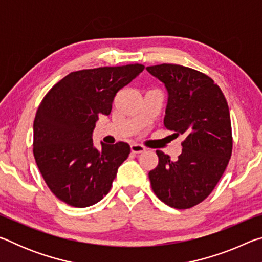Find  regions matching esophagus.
<instances>
[{"instance_id": "esophagus-1", "label": "esophagus", "mask_w": 262, "mask_h": 262, "mask_svg": "<svg viewBox=\"0 0 262 262\" xmlns=\"http://www.w3.org/2000/svg\"><path fill=\"white\" fill-rule=\"evenodd\" d=\"M130 150H132V152H133V154H141V152L145 151V148L143 147V145L134 143V144H132V145H130Z\"/></svg>"}]
</instances>
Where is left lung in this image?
<instances>
[{
    "instance_id": "left-lung-1",
    "label": "left lung",
    "mask_w": 262,
    "mask_h": 262,
    "mask_svg": "<svg viewBox=\"0 0 262 262\" xmlns=\"http://www.w3.org/2000/svg\"><path fill=\"white\" fill-rule=\"evenodd\" d=\"M147 70L166 88L164 125L185 136L177 161L157 150L159 161L149 172L150 183L159 200L187 209L205 200L228 166L232 152L229 106L220 86L198 70L170 63Z\"/></svg>"
}]
</instances>
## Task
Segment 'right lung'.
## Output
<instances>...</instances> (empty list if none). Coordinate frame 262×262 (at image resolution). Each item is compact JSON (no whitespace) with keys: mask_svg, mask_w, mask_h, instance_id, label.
Here are the masks:
<instances>
[{"mask_svg":"<svg viewBox=\"0 0 262 262\" xmlns=\"http://www.w3.org/2000/svg\"><path fill=\"white\" fill-rule=\"evenodd\" d=\"M143 69L136 63L78 70L43 97L33 122V155L43 180L61 201L84 208L110 192L130 147L101 142L98 150L92 133L100 115L111 113L117 92Z\"/></svg>","mask_w":262,"mask_h":262,"instance_id":"right-lung-1","label":"right lung"}]
</instances>
